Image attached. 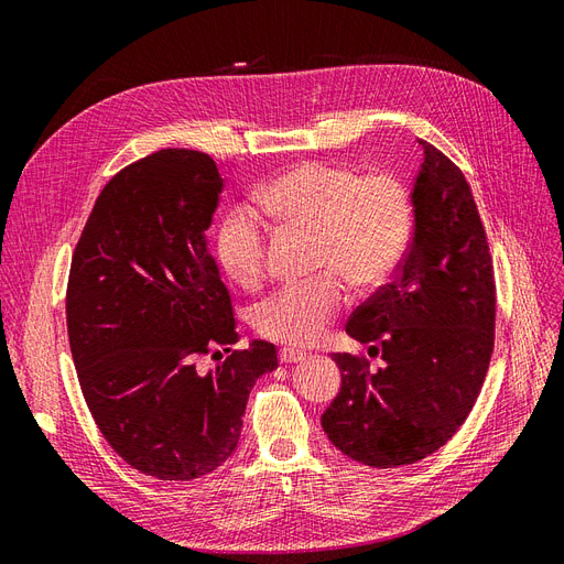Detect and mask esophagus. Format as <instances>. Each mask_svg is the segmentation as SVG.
<instances>
[{
    "instance_id": "1",
    "label": "esophagus",
    "mask_w": 564,
    "mask_h": 564,
    "mask_svg": "<svg viewBox=\"0 0 564 564\" xmlns=\"http://www.w3.org/2000/svg\"><path fill=\"white\" fill-rule=\"evenodd\" d=\"M280 360H282L284 365H294V362L305 360V352L299 350V348H282V350H280Z\"/></svg>"
}]
</instances>
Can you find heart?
Here are the masks:
<instances>
[{"instance_id": "obj_1", "label": "heart", "mask_w": 564, "mask_h": 564, "mask_svg": "<svg viewBox=\"0 0 564 564\" xmlns=\"http://www.w3.org/2000/svg\"><path fill=\"white\" fill-rule=\"evenodd\" d=\"M253 204L278 228L313 232L311 270L319 275L284 284L253 308L256 332L278 344H315L350 303L348 282L357 289L383 284L412 240V193L388 172L357 176L348 166L303 162L263 183ZM214 253L232 282L259 284L268 259V228L259 214L245 204L226 212Z\"/></svg>"}]
</instances>
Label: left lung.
I'll return each instance as SVG.
<instances>
[{
    "mask_svg": "<svg viewBox=\"0 0 564 564\" xmlns=\"http://www.w3.org/2000/svg\"><path fill=\"white\" fill-rule=\"evenodd\" d=\"M414 242L346 332L381 355L336 352L340 390L322 414L334 447L371 468L409 466L460 429L485 383L497 322L487 232L460 169L419 141Z\"/></svg>",
    "mask_w": 564,
    "mask_h": 564,
    "instance_id": "obj_1",
    "label": "left lung"
}]
</instances>
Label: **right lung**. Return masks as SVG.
Returning <instances> with one entry per match:
<instances>
[{
	"label": "right lung",
	"mask_w": 564,
	"mask_h": 564,
	"mask_svg": "<svg viewBox=\"0 0 564 564\" xmlns=\"http://www.w3.org/2000/svg\"><path fill=\"white\" fill-rule=\"evenodd\" d=\"M220 191L218 164L197 150L166 148L124 166L100 191L67 278L82 395L108 445L158 480H195L224 464L249 390L278 369L268 340L232 350L235 308L204 237ZM207 354L225 362L202 370Z\"/></svg>",
	"instance_id": "right-lung-1"
}]
</instances>
